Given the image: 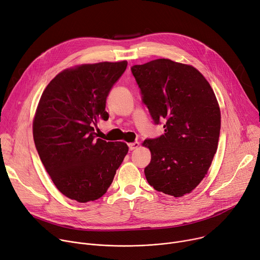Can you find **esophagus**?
Instances as JSON below:
<instances>
[{
  "label": "esophagus",
  "mask_w": 260,
  "mask_h": 260,
  "mask_svg": "<svg viewBox=\"0 0 260 260\" xmlns=\"http://www.w3.org/2000/svg\"><path fill=\"white\" fill-rule=\"evenodd\" d=\"M128 146H129V150H130V151H133V150H135V149H137V148L139 147V143H137V142H135V143H130Z\"/></svg>",
  "instance_id": "1"
}]
</instances>
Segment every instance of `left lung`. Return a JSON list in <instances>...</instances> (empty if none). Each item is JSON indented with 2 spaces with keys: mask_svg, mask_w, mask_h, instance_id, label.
<instances>
[{
  "mask_svg": "<svg viewBox=\"0 0 260 260\" xmlns=\"http://www.w3.org/2000/svg\"><path fill=\"white\" fill-rule=\"evenodd\" d=\"M131 71L155 124L166 121L165 134L143 143L151 151L147 181L158 191L183 197L207 175L217 149L221 110L216 96L189 64L160 58Z\"/></svg>",
  "mask_w": 260,
  "mask_h": 260,
  "instance_id": "left-lung-1",
  "label": "left lung"
}]
</instances>
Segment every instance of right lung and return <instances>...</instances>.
Wrapping results in <instances>:
<instances>
[{
	"mask_svg": "<svg viewBox=\"0 0 260 260\" xmlns=\"http://www.w3.org/2000/svg\"><path fill=\"white\" fill-rule=\"evenodd\" d=\"M126 68L124 60L63 70L38 102L33 119L38 155L57 189L79 203L107 191L128 153L126 143L103 141L94 132L109 117L106 98Z\"/></svg>",
	"mask_w": 260,
	"mask_h": 260,
	"instance_id": "add662e5",
	"label": "right lung"
}]
</instances>
